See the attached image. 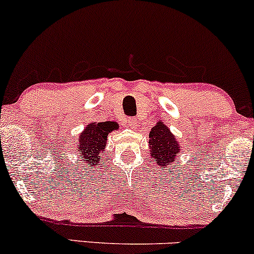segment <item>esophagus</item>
I'll return each mask as SVG.
<instances>
[{
    "mask_svg": "<svg viewBox=\"0 0 254 254\" xmlns=\"http://www.w3.org/2000/svg\"><path fill=\"white\" fill-rule=\"evenodd\" d=\"M127 124L130 125V127H136L137 125V122H136V119L133 118V117H129V118H127Z\"/></svg>",
    "mask_w": 254,
    "mask_h": 254,
    "instance_id": "obj_1",
    "label": "esophagus"
}]
</instances>
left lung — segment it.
<instances>
[{
  "instance_id": "obj_1",
  "label": "left lung",
  "mask_w": 254,
  "mask_h": 254,
  "mask_svg": "<svg viewBox=\"0 0 254 254\" xmlns=\"http://www.w3.org/2000/svg\"><path fill=\"white\" fill-rule=\"evenodd\" d=\"M149 147L151 148V157L156 162V166L161 167L173 164L178 154L180 153V147L176 137L172 135L170 129L161 122H159L150 130Z\"/></svg>"
}]
</instances>
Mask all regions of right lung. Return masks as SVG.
<instances>
[{
    "mask_svg": "<svg viewBox=\"0 0 254 254\" xmlns=\"http://www.w3.org/2000/svg\"><path fill=\"white\" fill-rule=\"evenodd\" d=\"M118 129V124L113 122L88 124V127L78 138V154L86 161L88 167H97L100 164V154L105 153L107 136Z\"/></svg>",
    "mask_w": 254,
    "mask_h": 254,
    "instance_id": "add662e5",
    "label": "right lung"
}]
</instances>
